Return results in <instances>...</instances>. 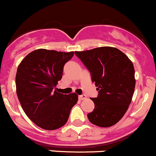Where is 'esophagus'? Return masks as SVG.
<instances>
[{
    "label": "esophagus",
    "mask_w": 156,
    "mask_h": 156,
    "mask_svg": "<svg viewBox=\"0 0 156 156\" xmlns=\"http://www.w3.org/2000/svg\"><path fill=\"white\" fill-rule=\"evenodd\" d=\"M86 98H87V97L85 95V94H83V95L79 96V99H80V100H83V99H85Z\"/></svg>",
    "instance_id": "obj_1"
}]
</instances>
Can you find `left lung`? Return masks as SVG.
Listing matches in <instances>:
<instances>
[{
  "instance_id": "8db88e82",
  "label": "left lung",
  "mask_w": 156,
  "mask_h": 156,
  "mask_svg": "<svg viewBox=\"0 0 156 156\" xmlns=\"http://www.w3.org/2000/svg\"><path fill=\"white\" fill-rule=\"evenodd\" d=\"M74 53L89 71L99 93L97 97L91 98L95 107L87 119L99 127L114 125L125 115L133 96L136 80L133 62L113 47Z\"/></svg>"
}]
</instances>
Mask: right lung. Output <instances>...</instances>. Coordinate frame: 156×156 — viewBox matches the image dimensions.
<instances>
[{
    "mask_svg": "<svg viewBox=\"0 0 156 156\" xmlns=\"http://www.w3.org/2000/svg\"><path fill=\"white\" fill-rule=\"evenodd\" d=\"M73 56V51L37 49L26 56L17 68L15 83L19 101L26 116L44 130L62 127L78 101L75 93L67 95L54 91L62 77L65 64Z\"/></svg>",
    "mask_w": 156,
    "mask_h": 156,
    "instance_id": "1",
    "label": "right lung"
}]
</instances>
